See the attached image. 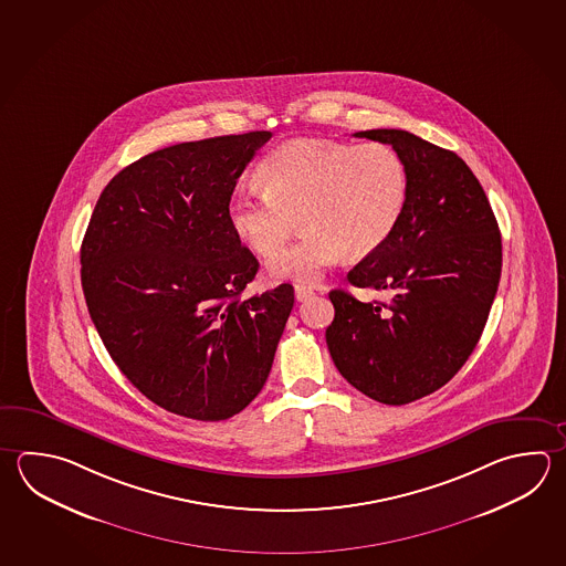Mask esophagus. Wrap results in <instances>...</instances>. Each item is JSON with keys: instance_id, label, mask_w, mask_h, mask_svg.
<instances>
[{"instance_id": "obj_1", "label": "esophagus", "mask_w": 566, "mask_h": 566, "mask_svg": "<svg viewBox=\"0 0 566 566\" xmlns=\"http://www.w3.org/2000/svg\"><path fill=\"white\" fill-rule=\"evenodd\" d=\"M294 294H296L298 302H304V300H308L314 294V290L310 289V286H304V284H296Z\"/></svg>"}]
</instances>
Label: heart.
<instances>
[{
    "label": "heart",
    "instance_id": "heart-1",
    "mask_svg": "<svg viewBox=\"0 0 566 566\" xmlns=\"http://www.w3.org/2000/svg\"><path fill=\"white\" fill-rule=\"evenodd\" d=\"M256 180L262 192L235 193L228 222L262 258L276 256L300 222L306 232L270 264L274 280L294 282L318 280L342 254L360 260L378 252L410 193L405 158L380 142L292 139L268 154Z\"/></svg>",
    "mask_w": 566,
    "mask_h": 566
}]
</instances>
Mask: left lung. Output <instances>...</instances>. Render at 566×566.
Wrapping results in <instances>:
<instances>
[{"label":"left lung","instance_id":"left-lung-1","mask_svg":"<svg viewBox=\"0 0 566 566\" xmlns=\"http://www.w3.org/2000/svg\"><path fill=\"white\" fill-rule=\"evenodd\" d=\"M354 136L390 144L405 158L410 193L395 234L348 272L356 289L390 292V304L332 290L326 344L356 390L408 405L447 385L476 348L501 280V232L454 151L405 129Z\"/></svg>","mask_w":566,"mask_h":566}]
</instances>
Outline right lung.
<instances>
[{"label": "right lung", "instance_id": "right-lung-1", "mask_svg": "<svg viewBox=\"0 0 566 566\" xmlns=\"http://www.w3.org/2000/svg\"><path fill=\"white\" fill-rule=\"evenodd\" d=\"M270 132L151 151L99 193L82 289L112 360L154 405L218 422L250 405L294 306L280 284L240 298L258 260L228 222L235 180Z\"/></svg>", "mask_w": 566, "mask_h": 566}]
</instances>
